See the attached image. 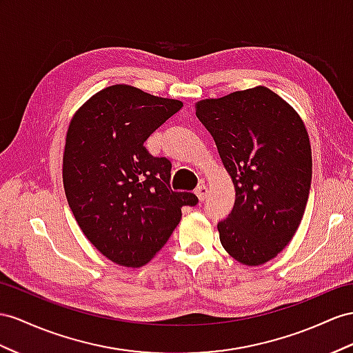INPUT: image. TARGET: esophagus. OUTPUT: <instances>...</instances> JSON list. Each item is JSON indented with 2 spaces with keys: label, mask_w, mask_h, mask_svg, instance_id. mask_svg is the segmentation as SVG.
I'll return each mask as SVG.
<instances>
[{
  "label": "esophagus",
  "mask_w": 353,
  "mask_h": 353,
  "mask_svg": "<svg viewBox=\"0 0 353 353\" xmlns=\"http://www.w3.org/2000/svg\"><path fill=\"white\" fill-rule=\"evenodd\" d=\"M207 192H209V189H207L205 185H201V186H198V188L195 189V194H196L198 200H200V201H204V200H205V198H207Z\"/></svg>",
  "instance_id": "1"
}]
</instances>
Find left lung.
Here are the masks:
<instances>
[{
	"instance_id": "obj_1",
	"label": "left lung",
	"mask_w": 353,
	"mask_h": 353,
	"mask_svg": "<svg viewBox=\"0 0 353 353\" xmlns=\"http://www.w3.org/2000/svg\"><path fill=\"white\" fill-rule=\"evenodd\" d=\"M218 148L236 201L218 223L223 249L240 264L263 265L294 237L312 182V148L301 116L267 86L195 103Z\"/></svg>"
}]
</instances>
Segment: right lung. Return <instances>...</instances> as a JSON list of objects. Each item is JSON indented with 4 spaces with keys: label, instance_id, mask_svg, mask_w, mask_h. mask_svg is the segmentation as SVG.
<instances>
[{
    "label": "right lung",
    "instance_id": "right-lung-1",
    "mask_svg": "<svg viewBox=\"0 0 353 353\" xmlns=\"http://www.w3.org/2000/svg\"><path fill=\"white\" fill-rule=\"evenodd\" d=\"M182 107L112 85L71 117L62 157L67 201L85 237L117 265H146L182 219V207L198 203L192 192L171 191L170 161L143 146Z\"/></svg>",
    "mask_w": 353,
    "mask_h": 353
}]
</instances>
